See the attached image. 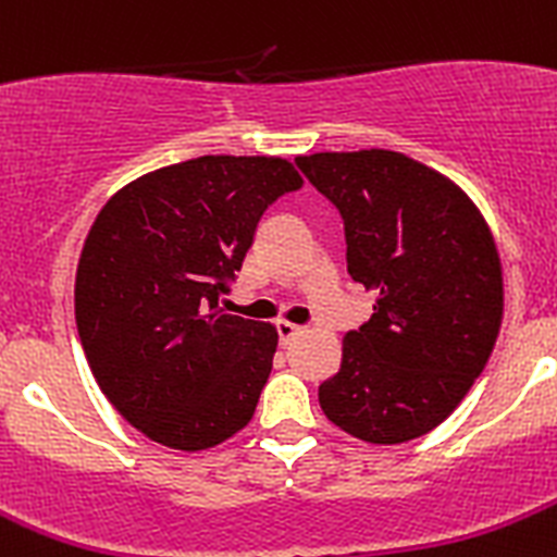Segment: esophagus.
<instances>
[{"mask_svg":"<svg viewBox=\"0 0 557 557\" xmlns=\"http://www.w3.org/2000/svg\"><path fill=\"white\" fill-rule=\"evenodd\" d=\"M301 332H305V329L296 326V323H290V321H280L277 323V337H280V343H283V345H288L290 339L299 337Z\"/></svg>","mask_w":557,"mask_h":557,"instance_id":"34e87169","label":"esophagus"}]
</instances>
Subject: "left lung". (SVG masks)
I'll list each match as a JSON object with an SVG mask.
<instances>
[{
  "instance_id": "1",
  "label": "left lung",
  "mask_w": 557,
  "mask_h": 557,
  "mask_svg": "<svg viewBox=\"0 0 557 557\" xmlns=\"http://www.w3.org/2000/svg\"><path fill=\"white\" fill-rule=\"evenodd\" d=\"M296 165L339 209L350 280L377 294L370 321L345 334L343 364L318 403L367 444L428 435L462 403L498 337L493 234L455 182L399 152H318Z\"/></svg>"
}]
</instances>
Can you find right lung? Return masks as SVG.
Returning a JSON list of instances; mask_svg holds the SVG:
<instances>
[{"mask_svg": "<svg viewBox=\"0 0 557 557\" xmlns=\"http://www.w3.org/2000/svg\"><path fill=\"white\" fill-rule=\"evenodd\" d=\"M301 176L283 158L207 154L144 174L100 209L75 272V323L97 386L180 451L247 428L277 329L220 310L261 214Z\"/></svg>", "mask_w": 557, "mask_h": 557, "instance_id": "1", "label": "right lung"}]
</instances>
